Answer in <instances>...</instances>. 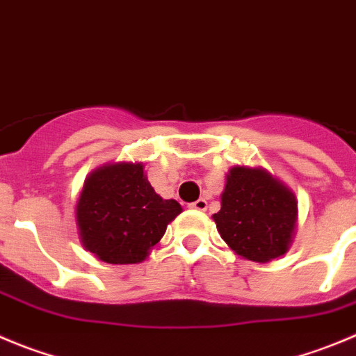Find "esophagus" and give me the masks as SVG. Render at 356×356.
<instances>
[{
    "label": "esophagus",
    "mask_w": 356,
    "mask_h": 356,
    "mask_svg": "<svg viewBox=\"0 0 356 356\" xmlns=\"http://www.w3.org/2000/svg\"><path fill=\"white\" fill-rule=\"evenodd\" d=\"M191 208H194V209H199V211H204L206 208H208V201H206V199H197V201H194L191 204Z\"/></svg>",
    "instance_id": "esophagus-1"
}]
</instances>
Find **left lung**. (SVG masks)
Wrapping results in <instances>:
<instances>
[{
  "mask_svg": "<svg viewBox=\"0 0 356 356\" xmlns=\"http://www.w3.org/2000/svg\"><path fill=\"white\" fill-rule=\"evenodd\" d=\"M220 236L238 255L269 262L292 243L297 199L264 169L232 168L222 194V208L213 215Z\"/></svg>",
  "mask_w": 356,
  "mask_h": 356,
  "instance_id": "obj_1",
  "label": "left lung"
}]
</instances>
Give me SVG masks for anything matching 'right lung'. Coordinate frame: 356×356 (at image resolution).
Masks as SVG:
<instances>
[{
    "label": "right lung",
    "mask_w": 356,
    "mask_h": 356,
    "mask_svg": "<svg viewBox=\"0 0 356 356\" xmlns=\"http://www.w3.org/2000/svg\"><path fill=\"white\" fill-rule=\"evenodd\" d=\"M181 211L148 184L141 164H110L87 178L76 206L83 246L108 264H136Z\"/></svg>",
    "instance_id": "right-lung-1"
}]
</instances>
